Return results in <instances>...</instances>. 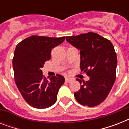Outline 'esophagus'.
<instances>
[{"mask_svg": "<svg viewBox=\"0 0 129 129\" xmlns=\"http://www.w3.org/2000/svg\"><path fill=\"white\" fill-rule=\"evenodd\" d=\"M72 81V79L68 78H66V82L67 83H70Z\"/></svg>", "mask_w": 129, "mask_h": 129, "instance_id": "34e87169", "label": "esophagus"}]
</instances>
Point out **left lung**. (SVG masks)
I'll use <instances>...</instances> for the list:
<instances>
[{"label":"left lung","instance_id":"8db88e82","mask_svg":"<svg viewBox=\"0 0 129 129\" xmlns=\"http://www.w3.org/2000/svg\"><path fill=\"white\" fill-rule=\"evenodd\" d=\"M66 41L80 50V69L90 77L80 83V89L74 92L82 105L94 107L102 103L110 93L116 80V53L112 43L97 33L89 32L66 37Z\"/></svg>","mask_w":129,"mask_h":129}]
</instances>
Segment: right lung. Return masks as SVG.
<instances>
[{
    "mask_svg": "<svg viewBox=\"0 0 129 129\" xmlns=\"http://www.w3.org/2000/svg\"><path fill=\"white\" fill-rule=\"evenodd\" d=\"M64 40L65 37L32 35L21 41L15 48L13 59L15 83L23 98L32 107L43 109L56 102L65 78L57 74L47 80L41 68L51 59V49Z\"/></svg>",
    "mask_w": 129,
    "mask_h": 129,
    "instance_id": "add662e5",
    "label": "right lung"
}]
</instances>
